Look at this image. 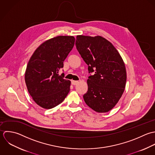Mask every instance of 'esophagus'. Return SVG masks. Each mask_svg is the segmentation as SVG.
Returning <instances> with one entry per match:
<instances>
[{
  "label": "esophagus",
  "instance_id": "1",
  "mask_svg": "<svg viewBox=\"0 0 155 155\" xmlns=\"http://www.w3.org/2000/svg\"><path fill=\"white\" fill-rule=\"evenodd\" d=\"M71 83L72 85H77L78 83V81H75V80H72Z\"/></svg>",
  "mask_w": 155,
  "mask_h": 155
}]
</instances>
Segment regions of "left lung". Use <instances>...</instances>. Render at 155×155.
I'll return each mask as SVG.
<instances>
[{
  "label": "left lung",
  "instance_id": "1",
  "mask_svg": "<svg viewBox=\"0 0 155 155\" xmlns=\"http://www.w3.org/2000/svg\"><path fill=\"white\" fill-rule=\"evenodd\" d=\"M76 47L90 72L86 104L97 113L113 109L124 93L126 71L124 61L114 45L101 36L77 35Z\"/></svg>",
  "mask_w": 155,
  "mask_h": 155
}]
</instances>
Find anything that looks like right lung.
<instances>
[{
  "label": "right lung",
  "mask_w": 155,
  "mask_h": 155,
  "mask_svg": "<svg viewBox=\"0 0 155 155\" xmlns=\"http://www.w3.org/2000/svg\"><path fill=\"white\" fill-rule=\"evenodd\" d=\"M75 41L72 36L51 38L36 49L28 62L25 77L28 91L35 103L43 108L59 105L69 92L71 81L58 73Z\"/></svg>",
  "instance_id": "add662e5"
}]
</instances>
